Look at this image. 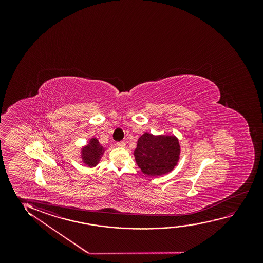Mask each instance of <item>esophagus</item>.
<instances>
[{
  "mask_svg": "<svg viewBox=\"0 0 263 263\" xmlns=\"http://www.w3.org/2000/svg\"><path fill=\"white\" fill-rule=\"evenodd\" d=\"M116 144H117V146H119V147H125V146H126V143L123 142V141L119 142V143H117Z\"/></svg>",
  "mask_w": 263,
  "mask_h": 263,
  "instance_id": "obj_1",
  "label": "esophagus"
}]
</instances>
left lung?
I'll return each mask as SVG.
<instances>
[{"instance_id": "8db88e82", "label": "left lung", "mask_w": 263, "mask_h": 263, "mask_svg": "<svg viewBox=\"0 0 263 263\" xmlns=\"http://www.w3.org/2000/svg\"><path fill=\"white\" fill-rule=\"evenodd\" d=\"M180 146L175 136H154L145 132L137 141L135 160L148 176H161L173 171L180 160Z\"/></svg>"}]
</instances>
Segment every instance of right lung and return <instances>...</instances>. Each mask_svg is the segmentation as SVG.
<instances>
[{"label":"right lung","mask_w":263,"mask_h":263,"mask_svg":"<svg viewBox=\"0 0 263 263\" xmlns=\"http://www.w3.org/2000/svg\"><path fill=\"white\" fill-rule=\"evenodd\" d=\"M105 148L100 144L97 138H90L88 144L82 148L81 158L82 162L88 167H95L101 161V156L104 154Z\"/></svg>","instance_id":"right-lung-1"}]
</instances>
